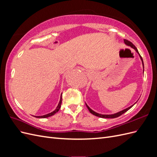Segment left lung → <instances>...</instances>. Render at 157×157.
Returning <instances> with one entry per match:
<instances>
[{"label":"left lung","instance_id":"8db88e82","mask_svg":"<svg viewBox=\"0 0 157 157\" xmlns=\"http://www.w3.org/2000/svg\"><path fill=\"white\" fill-rule=\"evenodd\" d=\"M124 43H125L126 45H128V46H130V47H132V48H134V49L136 51L137 53L139 54V56H140V59H141V61H142V65H143L144 71V61H143V59H142L141 56H140V54H139L138 50H137V49L136 48V47L134 44H133L130 41H128V40L124 39ZM135 103H134V104H135ZM134 105H131L130 107H128V108H126V109H124V110L121 111L120 112H118V113H115V114H112V115H101V114L98 113H96V112L94 111L93 110H92V109H90V108L87 105V104L86 103V105L87 108L88 109L89 111H90V113H91L92 114V115H95V116H96V117H100V118H117V117H120L121 115H122L123 113H124L125 112H126L127 111L129 110V109H130V108H132L133 106H134Z\"/></svg>","mask_w":157,"mask_h":157}]
</instances>
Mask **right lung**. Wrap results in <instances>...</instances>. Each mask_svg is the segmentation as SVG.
I'll return each instance as SVG.
<instances>
[{
	"label": "right lung",
	"instance_id": "1",
	"mask_svg": "<svg viewBox=\"0 0 157 157\" xmlns=\"http://www.w3.org/2000/svg\"><path fill=\"white\" fill-rule=\"evenodd\" d=\"M61 102H62V96H61V97H60V101H59V103H58V107H56V109H55V110H54V111H52V113L47 114V115H42V116H35V117H36V118H47V117H51V116H52V115H55V114H56L57 112H58V111L59 110V109L61 108Z\"/></svg>",
	"mask_w": 157,
	"mask_h": 157
}]
</instances>
